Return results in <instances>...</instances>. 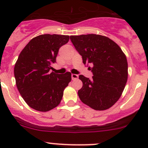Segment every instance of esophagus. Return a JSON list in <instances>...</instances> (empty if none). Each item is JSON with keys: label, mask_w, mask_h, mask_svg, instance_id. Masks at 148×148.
<instances>
[{"label": "esophagus", "mask_w": 148, "mask_h": 148, "mask_svg": "<svg viewBox=\"0 0 148 148\" xmlns=\"http://www.w3.org/2000/svg\"><path fill=\"white\" fill-rule=\"evenodd\" d=\"M71 78H72V79H78V75L77 74H71Z\"/></svg>", "instance_id": "obj_1"}]
</instances>
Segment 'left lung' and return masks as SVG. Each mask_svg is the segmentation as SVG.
I'll return each instance as SVG.
<instances>
[{"instance_id": "1", "label": "left lung", "mask_w": 148, "mask_h": 148, "mask_svg": "<svg viewBox=\"0 0 148 148\" xmlns=\"http://www.w3.org/2000/svg\"><path fill=\"white\" fill-rule=\"evenodd\" d=\"M71 42L82 56L83 63L93 66L92 79L79 75L82 87L78 91L84 104L95 110H105L117 102L127 81L126 56L108 37L97 34L71 36Z\"/></svg>"}]
</instances>
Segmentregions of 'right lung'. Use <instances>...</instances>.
Masks as SVG:
<instances>
[{
	"label": "right lung",
	"mask_w": 148,
	"mask_h": 148,
	"mask_svg": "<svg viewBox=\"0 0 148 148\" xmlns=\"http://www.w3.org/2000/svg\"><path fill=\"white\" fill-rule=\"evenodd\" d=\"M69 36L43 34L32 38L19 54L14 67L18 90L34 110L48 112L60 104L64 90L71 80V74L50 73L61 46Z\"/></svg>",
	"instance_id": "obj_1"
}]
</instances>
